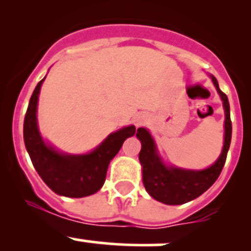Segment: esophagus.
Listing matches in <instances>:
<instances>
[{
  "mask_svg": "<svg viewBox=\"0 0 251 251\" xmlns=\"http://www.w3.org/2000/svg\"><path fill=\"white\" fill-rule=\"evenodd\" d=\"M143 121H144L143 116H137V118L135 119V125L140 126V125H142V124H143Z\"/></svg>",
  "mask_w": 251,
  "mask_h": 251,
  "instance_id": "esophagus-1",
  "label": "esophagus"
}]
</instances>
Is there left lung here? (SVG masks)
Segmentation results:
<instances>
[{"instance_id":"obj_1","label":"left lung","mask_w":251,"mask_h":251,"mask_svg":"<svg viewBox=\"0 0 251 251\" xmlns=\"http://www.w3.org/2000/svg\"><path fill=\"white\" fill-rule=\"evenodd\" d=\"M225 109L224 147L217 160L203 170H188L168 165L160 156L153 136L146 127L137 130L142 148L140 163L142 165V178L146 191L155 201L166 205H181L198 198L216 181L224 169L232 137V123L229 115V103L227 96L220 90L219 82L214 75H209Z\"/></svg>"}]
</instances>
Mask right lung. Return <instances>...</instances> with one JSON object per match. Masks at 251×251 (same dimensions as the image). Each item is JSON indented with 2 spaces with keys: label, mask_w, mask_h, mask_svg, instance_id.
Instances as JSON below:
<instances>
[{
  "label": "right lung",
  "mask_w": 251,
  "mask_h": 251,
  "mask_svg": "<svg viewBox=\"0 0 251 251\" xmlns=\"http://www.w3.org/2000/svg\"><path fill=\"white\" fill-rule=\"evenodd\" d=\"M45 76L30 98L24 119V143L35 170L58 196L82 198L100 191L104 184L108 166L126 138L136 133L133 125L111 132L93 151L86 154H68L44 140L37 125V103Z\"/></svg>",
  "instance_id": "right-lung-1"
}]
</instances>
